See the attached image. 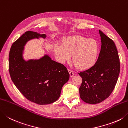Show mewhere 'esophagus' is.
Listing matches in <instances>:
<instances>
[{
  "label": "esophagus",
  "mask_w": 128,
  "mask_h": 128,
  "mask_svg": "<svg viewBox=\"0 0 128 128\" xmlns=\"http://www.w3.org/2000/svg\"><path fill=\"white\" fill-rule=\"evenodd\" d=\"M68 72H69V74H70V77H72L74 76V72H73V71L72 70L68 69Z\"/></svg>",
  "instance_id": "esophagus-1"
}]
</instances>
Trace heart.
<instances>
[{
    "instance_id": "1",
    "label": "heart",
    "mask_w": 128,
    "mask_h": 128,
    "mask_svg": "<svg viewBox=\"0 0 128 128\" xmlns=\"http://www.w3.org/2000/svg\"><path fill=\"white\" fill-rule=\"evenodd\" d=\"M98 42L93 39L81 36H72L65 38L62 45L54 46L55 55L59 62L64 63L72 55V61L77 68L86 69L92 67L99 54Z\"/></svg>"
}]
</instances>
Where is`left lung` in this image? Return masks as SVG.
Returning a JSON list of instances; mask_svg holds the SVG:
<instances>
[{
  "instance_id": "obj_1",
  "label": "left lung",
  "mask_w": 128,
  "mask_h": 128,
  "mask_svg": "<svg viewBox=\"0 0 128 128\" xmlns=\"http://www.w3.org/2000/svg\"><path fill=\"white\" fill-rule=\"evenodd\" d=\"M102 46L99 58L93 66L79 72L82 78L80 97L84 102L95 104L111 94L118 79L120 61L114 42L99 30Z\"/></svg>"
}]
</instances>
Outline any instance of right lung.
<instances>
[{"mask_svg": "<svg viewBox=\"0 0 128 128\" xmlns=\"http://www.w3.org/2000/svg\"><path fill=\"white\" fill-rule=\"evenodd\" d=\"M46 37L45 34L26 32L13 42L9 56L12 80L27 99L39 105L56 101L70 76L66 68L52 60L48 54L38 59H24V46L27 42Z\"/></svg>", "mask_w": 128, "mask_h": 128, "instance_id": "add662e5", "label": "right lung"}]
</instances>
